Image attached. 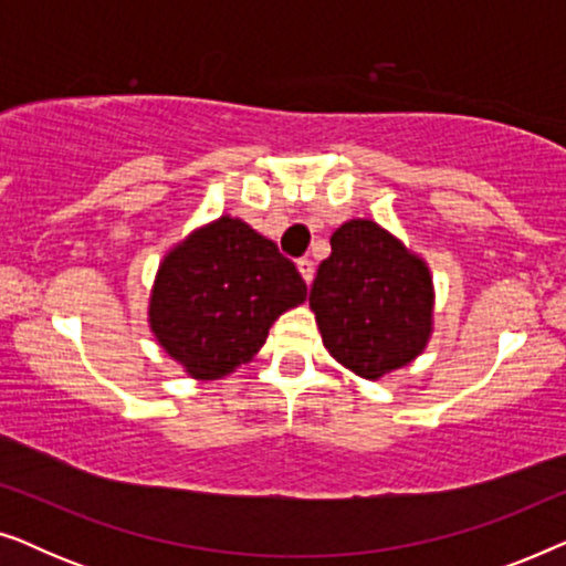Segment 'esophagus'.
I'll return each mask as SVG.
<instances>
[{"label":"esophagus","instance_id":"obj_1","mask_svg":"<svg viewBox=\"0 0 566 566\" xmlns=\"http://www.w3.org/2000/svg\"><path fill=\"white\" fill-rule=\"evenodd\" d=\"M296 265H298L301 277H304L306 283H312L314 281V260L312 258H301Z\"/></svg>","mask_w":566,"mask_h":566}]
</instances>
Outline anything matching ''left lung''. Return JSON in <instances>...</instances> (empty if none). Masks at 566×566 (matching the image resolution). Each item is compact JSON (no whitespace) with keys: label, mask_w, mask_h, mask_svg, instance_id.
Instances as JSON below:
<instances>
[{"label":"left lung","mask_w":566,"mask_h":566,"mask_svg":"<svg viewBox=\"0 0 566 566\" xmlns=\"http://www.w3.org/2000/svg\"><path fill=\"white\" fill-rule=\"evenodd\" d=\"M329 244L308 293L324 347L363 378L407 366L430 337V270L366 219L343 223Z\"/></svg>","instance_id":"obj_1"}]
</instances>
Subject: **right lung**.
I'll list each match as a JSON object with an SVG mask.
<instances>
[{
	"mask_svg": "<svg viewBox=\"0 0 566 566\" xmlns=\"http://www.w3.org/2000/svg\"><path fill=\"white\" fill-rule=\"evenodd\" d=\"M306 301L296 265L244 221L221 216L161 262L149 322L196 378H221L265 345L285 308Z\"/></svg>",
	"mask_w": 566,
	"mask_h": 566,
	"instance_id": "obj_1",
	"label": "right lung"
}]
</instances>
